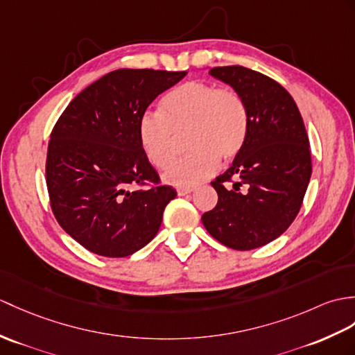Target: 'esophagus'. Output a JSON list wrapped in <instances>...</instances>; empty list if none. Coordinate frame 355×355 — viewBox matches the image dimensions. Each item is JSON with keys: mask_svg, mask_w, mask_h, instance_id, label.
<instances>
[{"mask_svg": "<svg viewBox=\"0 0 355 355\" xmlns=\"http://www.w3.org/2000/svg\"><path fill=\"white\" fill-rule=\"evenodd\" d=\"M195 191L193 187H180V189H177V193L180 195V196H184V195H187V193H192Z\"/></svg>", "mask_w": 355, "mask_h": 355, "instance_id": "34e87169", "label": "esophagus"}]
</instances>
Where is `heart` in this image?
I'll return each mask as SVG.
<instances>
[{
  "label": "heart",
  "mask_w": 355,
  "mask_h": 355,
  "mask_svg": "<svg viewBox=\"0 0 355 355\" xmlns=\"http://www.w3.org/2000/svg\"><path fill=\"white\" fill-rule=\"evenodd\" d=\"M160 110L140 116L137 136L146 159L164 169L174 159L175 136L189 133L191 154L171 164L164 174L169 184H200L215 174L219 159L230 162L242 151L248 135V109L236 90L186 81L162 98Z\"/></svg>",
  "instance_id": "1"
}]
</instances>
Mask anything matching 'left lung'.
<instances>
[{"instance_id": "left-lung-1", "label": "left lung", "mask_w": 355, "mask_h": 355, "mask_svg": "<svg viewBox=\"0 0 355 355\" xmlns=\"http://www.w3.org/2000/svg\"><path fill=\"white\" fill-rule=\"evenodd\" d=\"M233 87L248 109V135L232 166L211 181L216 207L205 230L222 245L248 251L282 236L298 215L311 177L309 136L287 90L243 66L209 68Z\"/></svg>"}]
</instances>
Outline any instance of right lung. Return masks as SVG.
Returning <instances> with one entry per match:
<instances>
[{
	"label": "right lung",
	"instance_id": "1",
	"mask_svg": "<svg viewBox=\"0 0 355 355\" xmlns=\"http://www.w3.org/2000/svg\"><path fill=\"white\" fill-rule=\"evenodd\" d=\"M186 73L109 72L73 98L57 121L46 154L49 201L60 227L90 252L128 257L157 234L177 192L159 184L137 125L148 105Z\"/></svg>",
	"mask_w": 355,
	"mask_h": 355
}]
</instances>
